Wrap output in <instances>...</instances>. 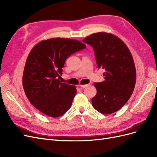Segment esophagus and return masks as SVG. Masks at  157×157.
Segmentation results:
<instances>
[{
	"label": "esophagus",
	"mask_w": 157,
	"mask_h": 157,
	"mask_svg": "<svg viewBox=\"0 0 157 157\" xmlns=\"http://www.w3.org/2000/svg\"><path fill=\"white\" fill-rule=\"evenodd\" d=\"M88 86V84H79V86L80 88H85Z\"/></svg>",
	"instance_id": "1"
}]
</instances>
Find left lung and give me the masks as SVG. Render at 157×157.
Wrapping results in <instances>:
<instances>
[{
    "instance_id": "8db88e82",
    "label": "left lung",
    "mask_w": 157,
    "mask_h": 157,
    "mask_svg": "<svg viewBox=\"0 0 157 157\" xmlns=\"http://www.w3.org/2000/svg\"><path fill=\"white\" fill-rule=\"evenodd\" d=\"M82 42L93 47L98 67L105 70V80L94 84L97 94L92 99V106L105 115L115 113L134 92L136 71L131 52L124 42L111 33H94Z\"/></svg>"
}]
</instances>
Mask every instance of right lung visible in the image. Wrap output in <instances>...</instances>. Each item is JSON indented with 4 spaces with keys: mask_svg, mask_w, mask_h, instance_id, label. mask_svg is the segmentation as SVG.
Masks as SVG:
<instances>
[{
    "mask_svg": "<svg viewBox=\"0 0 157 157\" xmlns=\"http://www.w3.org/2000/svg\"><path fill=\"white\" fill-rule=\"evenodd\" d=\"M86 48L77 40L53 38L37 43L28 56L22 83L32 105L51 117L62 116L72 105L75 86L61 82L65 60Z\"/></svg>",
    "mask_w": 157,
    "mask_h": 157,
    "instance_id": "1",
    "label": "right lung"
}]
</instances>
